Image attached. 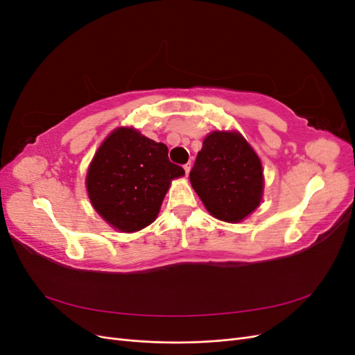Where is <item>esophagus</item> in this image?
I'll return each mask as SVG.
<instances>
[{"label": "esophagus", "mask_w": 355, "mask_h": 355, "mask_svg": "<svg viewBox=\"0 0 355 355\" xmlns=\"http://www.w3.org/2000/svg\"><path fill=\"white\" fill-rule=\"evenodd\" d=\"M184 168H185V175L188 176V173H189V170H191V163H187V164L184 166Z\"/></svg>", "instance_id": "esophagus-1"}]
</instances>
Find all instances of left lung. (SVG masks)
Returning <instances> with one entry per match:
<instances>
[{
    "mask_svg": "<svg viewBox=\"0 0 355 355\" xmlns=\"http://www.w3.org/2000/svg\"><path fill=\"white\" fill-rule=\"evenodd\" d=\"M189 180L210 214L225 222H240L261 204V159L239 133L213 132L204 139Z\"/></svg>",
    "mask_w": 355,
    "mask_h": 355,
    "instance_id": "1",
    "label": "left lung"
}]
</instances>
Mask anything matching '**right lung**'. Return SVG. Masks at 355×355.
<instances>
[{
    "instance_id": "add662e5",
    "label": "right lung",
    "mask_w": 355,
    "mask_h": 355,
    "mask_svg": "<svg viewBox=\"0 0 355 355\" xmlns=\"http://www.w3.org/2000/svg\"><path fill=\"white\" fill-rule=\"evenodd\" d=\"M185 170L168 159L164 144L133 128H116L96 153L87 173V192L101 216L123 232L153 223L170 187Z\"/></svg>"
}]
</instances>
